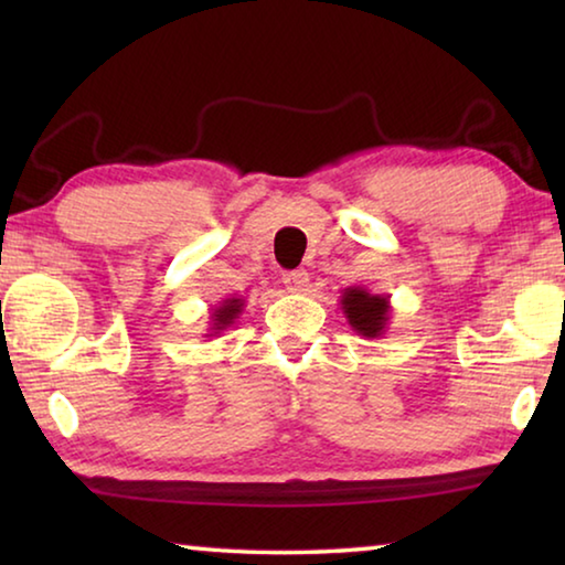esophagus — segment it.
<instances>
[{
	"mask_svg": "<svg viewBox=\"0 0 565 565\" xmlns=\"http://www.w3.org/2000/svg\"><path fill=\"white\" fill-rule=\"evenodd\" d=\"M281 281H284V286H286V289H289V291L301 294V291L309 289V271H306V269L286 271Z\"/></svg>",
	"mask_w": 565,
	"mask_h": 565,
	"instance_id": "esophagus-1",
	"label": "esophagus"
}]
</instances>
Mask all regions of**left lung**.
<instances>
[{
    "instance_id": "1",
    "label": "left lung",
    "mask_w": 565,
    "mask_h": 565,
    "mask_svg": "<svg viewBox=\"0 0 565 565\" xmlns=\"http://www.w3.org/2000/svg\"><path fill=\"white\" fill-rule=\"evenodd\" d=\"M341 311L349 327L363 339H381L391 321V296L371 294L363 286H349L341 291Z\"/></svg>"
}]
</instances>
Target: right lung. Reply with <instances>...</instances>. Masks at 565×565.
I'll list each match as a JSON object with an SVG mask.
<instances>
[{
	"label": "right lung",
	"mask_w": 565,
	"mask_h": 565,
	"mask_svg": "<svg viewBox=\"0 0 565 565\" xmlns=\"http://www.w3.org/2000/svg\"><path fill=\"white\" fill-rule=\"evenodd\" d=\"M244 303V296H228V299L218 301V306H214L212 313H209V333H204V337H218L228 327H234L236 319L242 317Z\"/></svg>",
	"instance_id": "obj_1"
}]
</instances>
